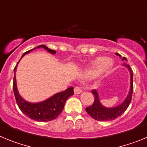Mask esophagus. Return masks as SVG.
Instances as JSON below:
<instances>
[{
	"mask_svg": "<svg viewBox=\"0 0 147 147\" xmlns=\"http://www.w3.org/2000/svg\"><path fill=\"white\" fill-rule=\"evenodd\" d=\"M82 92V90L81 89V88H80V87H78V86L75 87V88H74V93H75V94H76V95L80 94Z\"/></svg>",
	"mask_w": 147,
	"mask_h": 147,
	"instance_id": "34e87169",
	"label": "esophagus"
}]
</instances>
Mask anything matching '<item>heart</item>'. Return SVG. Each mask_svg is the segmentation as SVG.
I'll list each match as a JSON object with an SVG mask.
<instances>
[{"label": "heart", "mask_w": 147, "mask_h": 147, "mask_svg": "<svg viewBox=\"0 0 147 147\" xmlns=\"http://www.w3.org/2000/svg\"><path fill=\"white\" fill-rule=\"evenodd\" d=\"M113 66V61L105 57H98L93 59L88 69L85 71V76L94 78L102 73L107 72Z\"/></svg>", "instance_id": "obj_1"}]
</instances>
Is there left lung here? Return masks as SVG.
I'll return each instance as SVG.
<instances>
[{
  "instance_id": "8db88e82",
  "label": "left lung",
  "mask_w": 147,
  "mask_h": 147,
  "mask_svg": "<svg viewBox=\"0 0 147 147\" xmlns=\"http://www.w3.org/2000/svg\"><path fill=\"white\" fill-rule=\"evenodd\" d=\"M119 57L121 56L119 55ZM121 59L123 61H127L125 57L121 58ZM123 65L129 70V74H130V87H129V91L128 93V95L124 100V102L121 103L120 105H117L115 107H107L104 106L100 102L98 91L96 90H93L92 93L95 96L94 102L90 107H86L85 110L95 120L102 121L114 120L117 117L120 116L122 113H124L127 107H129L131 99H132V91H133V73H132V69L130 68L129 65L124 63Z\"/></svg>"
}]
</instances>
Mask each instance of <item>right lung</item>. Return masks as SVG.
I'll list each match as a JSON object with an SVG mask.
<instances>
[{"mask_svg": "<svg viewBox=\"0 0 147 147\" xmlns=\"http://www.w3.org/2000/svg\"><path fill=\"white\" fill-rule=\"evenodd\" d=\"M41 48L45 49L51 54H56V51L49 49L45 45H40L37 47L34 48V49L24 53L20 59H22V57H23V56L28 54L30 51H32L34 49H41ZM20 60H19V62H20ZM19 62H18V65ZM18 65H16L15 69H14L13 90H14V93H15L17 104H18L20 110L28 118L37 121H52L55 119L63 110L66 100L71 96L74 95V88L70 87L65 91L55 93L54 95H53L52 96L44 100L42 102H36V103L27 102L26 100L22 98L21 96L19 94L18 87H17L16 76H16V69Z\"/></svg>", "mask_w": 147, "mask_h": 147, "instance_id": "right-lung-1", "label": "right lung"}]
</instances>
